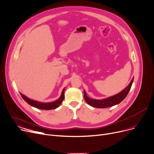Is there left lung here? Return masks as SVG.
Segmentation results:
<instances>
[{
    "label": "left lung",
    "instance_id": "1",
    "mask_svg": "<svg viewBox=\"0 0 154 154\" xmlns=\"http://www.w3.org/2000/svg\"><path fill=\"white\" fill-rule=\"evenodd\" d=\"M133 81H134V78H132L129 85L119 93L113 96L107 97L104 99H101V100L93 99L89 98L86 95V91L84 90V97H85V101L89 105L91 106L94 107H97V108H106V107L113 106L116 104H118L121 102H122L125 99V97L127 96L128 94L129 93L130 89L131 88Z\"/></svg>",
    "mask_w": 154,
    "mask_h": 154
}]
</instances>
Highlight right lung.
Segmentation results:
<instances>
[{"instance_id": "right-lung-1", "label": "right lung", "mask_w": 154, "mask_h": 154, "mask_svg": "<svg viewBox=\"0 0 154 154\" xmlns=\"http://www.w3.org/2000/svg\"><path fill=\"white\" fill-rule=\"evenodd\" d=\"M65 89V88L63 89L61 94L60 97L57 99V100H56L54 102H51V103H40V102H38L37 101H34V100H33V99H29V97H27L26 96H25V95H23L22 93H20V95L22 96V98L24 99V100L30 106L37 108V109H40L50 110V109H56V108H57L61 104V103L63 102V101L64 100Z\"/></svg>"}]
</instances>
